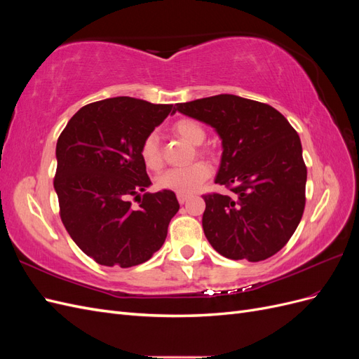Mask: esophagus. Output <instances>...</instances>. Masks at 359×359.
Masks as SVG:
<instances>
[{
    "mask_svg": "<svg viewBox=\"0 0 359 359\" xmlns=\"http://www.w3.org/2000/svg\"><path fill=\"white\" fill-rule=\"evenodd\" d=\"M177 198H178L180 203H186L191 196H190V194H187V193H178Z\"/></svg>",
    "mask_w": 359,
    "mask_h": 359,
    "instance_id": "esophagus-1",
    "label": "esophagus"
}]
</instances>
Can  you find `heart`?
I'll list each match as a JSON object with an SVG mask.
<instances>
[{"mask_svg":"<svg viewBox=\"0 0 359 359\" xmlns=\"http://www.w3.org/2000/svg\"><path fill=\"white\" fill-rule=\"evenodd\" d=\"M173 133L187 140L191 145H201L205 140V128L194 119L184 118L173 124ZM140 156L149 169H158L161 166V153L157 133H149L140 147ZM211 175V169L203 161L193 163L187 168H172L157 177V186L160 189L170 190L175 193H193L201 184Z\"/></svg>","mask_w":359,"mask_h":359,"instance_id":"obj_1","label":"heart"}]
</instances>
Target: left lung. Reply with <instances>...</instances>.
Here are the masks:
<instances>
[{"label":"left lung","mask_w":359,"mask_h":359,"mask_svg":"<svg viewBox=\"0 0 359 359\" xmlns=\"http://www.w3.org/2000/svg\"><path fill=\"white\" fill-rule=\"evenodd\" d=\"M210 126L222 139L215 184L232 196L205 194L202 226L215 252L259 262L290 240L306 205L307 168L298 133L273 106L220 94L178 103L173 112Z\"/></svg>","instance_id":"obj_1"}]
</instances>
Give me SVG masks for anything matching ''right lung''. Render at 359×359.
<instances>
[{"label": "right lung", "mask_w": 359, "mask_h": 359, "mask_svg": "<svg viewBox=\"0 0 359 359\" xmlns=\"http://www.w3.org/2000/svg\"><path fill=\"white\" fill-rule=\"evenodd\" d=\"M172 109L114 97L81 107L58 137L53 189L61 220L97 264H144L166 240L180 203L170 190L147 191L151 180L140 147ZM132 196L143 199L137 209L129 202Z\"/></svg>", "instance_id": "right-lung-1"}]
</instances>
